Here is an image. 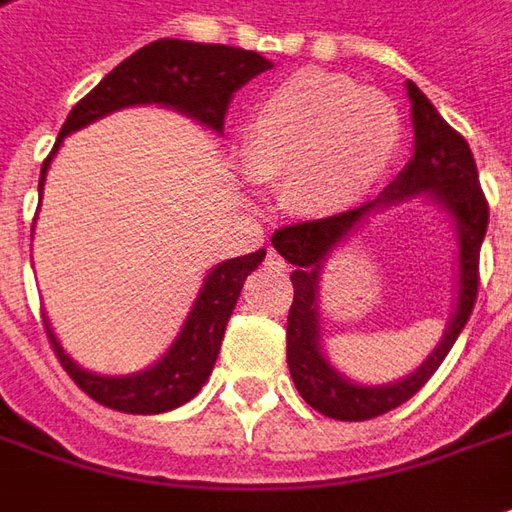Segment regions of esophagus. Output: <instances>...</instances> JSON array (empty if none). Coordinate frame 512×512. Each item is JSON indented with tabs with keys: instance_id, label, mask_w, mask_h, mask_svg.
Listing matches in <instances>:
<instances>
[{
	"instance_id": "esophagus-1",
	"label": "esophagus",
	"mask_w": 512,
	"mask_h": 512,
	"mask_svg": "<svg viewBox=\"0 0 512 512\" xmlns=\"http://www.w3.org/2000/svg\"><path fill=\"white\" fill-rule=\"evenodd\" d=\"M285 266H288V263H285V257L280 255L277 249H269V252H266V269H269V271H285Z\"/></svg>"
}]
</instances>
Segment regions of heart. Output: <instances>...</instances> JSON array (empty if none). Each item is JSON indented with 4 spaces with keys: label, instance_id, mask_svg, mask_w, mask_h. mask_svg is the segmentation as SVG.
<instances>
[{
    "label": "heart",
    "instance_id": "b5f03b06",
    "mask_svg": "<svg viewBox=\"0 0 512 512\" xmlns=\"http://www.w3.org/2000/svg\"><path fill=\"white\" fill-rule=\"evenodd\" d=\"M401 142L392 100L350 78L300 69L271 86L243 134V168L257 182H283L300 215H339L373 196Z\"/></svg>",
    "mask_w": 512,
    "mask_h": 512
}]
</instances>
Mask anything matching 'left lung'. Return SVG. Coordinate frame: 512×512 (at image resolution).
Masks as SVG:
<instances>
[{"mask_svg": "<svg viewBox=\"0 0 512 512\" xmlns=\"http://www.w3.org/2000/svg\"><path fill=\"white\" fill-rule=\"evenodd\" d=\"M412 103L415 145L406 168L384 187V193L356 210L319 221H305L274 232V249L294 266V302L285 328V356L302 401L333 420H370L398 409L437 373L448 350L471 319L479 288V249L488 232V201L479 187V173L468 142L440 117L415 83L406 81ZM420 195L434 203L455 227L458 238V297L444 339L415 374L392 385H358L335 370L321 347L318 322V280L329 255L373 214Z\"/></svg>", "mask_w": 512, "mask_h": 512, "instance_id": "1", "label": "left lung"}]
</instances>
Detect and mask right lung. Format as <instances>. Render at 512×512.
<instances>
[{"label": "right lung", "instance_id": "obj_1", "mask_svg": "<svg viewBox=\"0 0 512 512\" xmlns=\"http://www.w3.org/2000/svg\"><path fill=\"white\" fill-rule=\"evenodd\" d=\"M271 66L274 64L260 52L227 47V44H198V41H179V38L151 41L148 47L125 58L123 64L114 66L109 75L69 111L58 142L41 168L38 196L47 182L52 156L58 154L61 142L69 134L103 120L106 114L131 109V106L173 109L190 117L193 123L210 128L212 134H224V114H227L232 95ZM263 257H266V249L212 266L198 288L190 314L184 319L182 330L176 333V339L151 367L139 373L100 375L86 370L61 347L55 330L50 328V319L44 316L55 356L89 398H95L109 409L128 412V415H159V412L179 409L187 401H193L207 384L221 342H224L229 316L241 297L243 283L263 263Z\"/></svg>", "mask_w": 512, "mask_h": 512}]
</instances>
